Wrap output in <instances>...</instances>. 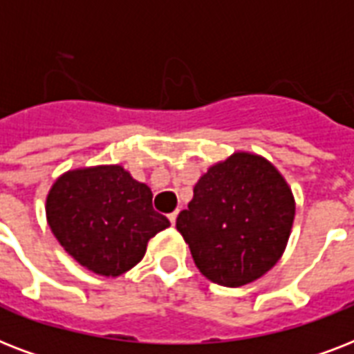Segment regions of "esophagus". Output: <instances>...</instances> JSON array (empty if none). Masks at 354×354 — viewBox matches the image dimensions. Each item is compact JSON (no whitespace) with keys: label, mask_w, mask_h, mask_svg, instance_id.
Instances as JSON below:
<instances>
[{"label":"esophagus","mask_w":354,"mask_h":354,"mask_svg":"<svg viewBox=\"0 0 354 354\" xmlns=\"http://www.w3.org/2000/svg\"><path fill=\"white\" fill-rule=\"evenodd\" d=\"M176 216H178V211H174V213H171V215H169V221H171V224H174V222H176Z\"/></svg>","instance_id":"34e87169"}]
</instances>
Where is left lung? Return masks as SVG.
I'll return each instance as SVG.
<instances>
[{
  "label": "left lung",
  "mask_w": 354,
  "mask_h": 354,
  "mask_svg": "<svg viewBox=\"0 0 354 354\" xmlns=\"http://www.w3.org/2000/svg\"><path fill=\"white\" fill-rule=\"evenodd\" d=\"M294 215V196L279 171L261 156L235 152L200 178L176 230L207 279L242 286L279 261Z\"/></svg>",
  "instance_id": "8db88e82"
}]
</instances>
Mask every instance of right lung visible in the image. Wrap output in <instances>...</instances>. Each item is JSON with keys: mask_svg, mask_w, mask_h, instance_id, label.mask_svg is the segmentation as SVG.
Here are the masks:
<instances>
[{"mask_svg": "<svg viewBox=\"0 0 354 354\" xmlns=\"http://www.w3.org/2000/svg\"><path fill=\"white\" fill-rule=\"evenodd\" d=\"M47 222L79 264L118 277L143 259L147 242L171 226L152 191L119 165L69 171L47 194Z\"/></svg>", "mask_w": 354, "mask_h": 354, "instance_id": "obj_1", "label": "right lung"}]
</instances>
